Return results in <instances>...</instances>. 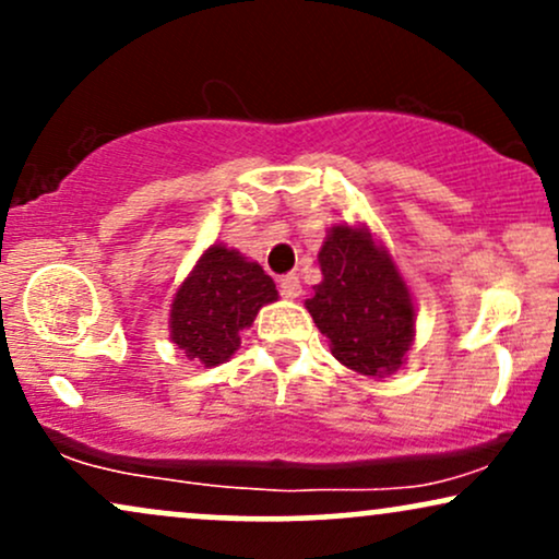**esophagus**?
Wrapping results in <instances>:
<instances>
[{
    "mask_svg": "<svg viewBox=\"0 0 559 559\" xmlns=\"http://www.w3.org/2000/svg\"><path fill=\"white\" fill-rule=\"evenodd\" d=\"M278 288H281V294H284L286 299H299V297H301V284H299V275H294V273L284 275V278L278 281Z\"/></svg>",
    "mask_w": 559,
    "mask_h": 559,
    "instance_id": "esophagus-1",
    "label": "esophagus"
}]
</instances>
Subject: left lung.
I'll return each instance as SVG.
<instances>
[{"mask_svg": "<svg viewBox=\"0 0 559 559\" xmlns=\"http://www.w3.org/2000/svg\"><path fill=\"white\" fill-rule=\"evenodd\" d=\"M323 281L305 301L349 370L383 378L402 368L415 342V301L389 249L368 226H333L318 254Z\"/></svg>", "mask_w": 559, "mask_h": 559, "instance_id": "1", "label": "left lung"}]
</instances>
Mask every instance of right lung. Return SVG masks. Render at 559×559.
I'll use <instances>...</instances> for the list:
<instances>
[{"label":"right lung","instance_id":"1","mask_svg":"<svg viewBox=\"0 0 559 559\" xmlns=\"http://www.w3.org/2000/svg\"><path fill=\"white\" fill-rule=\"evenodd\" d=\"M278 299L273 278L236 249L213 243L186 275L170 305V342L204 368L239 349L260 307Z\"/></svg>","mask_w":559,"mask_h":559}]
</instances>
